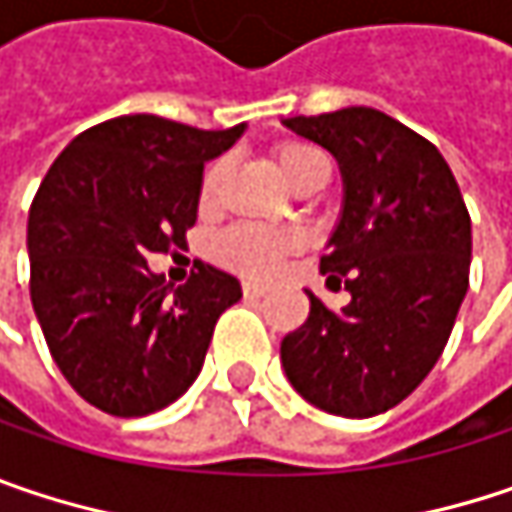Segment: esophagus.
Returning a JSON list of instances; mask_svg holds the SVG:
<instances>
[{
    "mask_svg": "<svg viewBox=\"0 0 512 512\" xmlns=\"http://www.w3.org/2000/svg\"><path fill=\"white\" fill-rule=\"evenodd\" d=\"M243 293L246 296H266L269 284H263V281H243Z\"/></svg>",
    "mask_w": 512,
    "mask_h": 512,
    "instance_id": "1",
    "label": "esophagus"
}]
</instances>
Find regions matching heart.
I'll return each mask as SVG.
<instances>
[{"mask_svg": "<svg viewBox=\"0 0 512 512\" xmlns=\"http://www.w3.org/2000/svg\"><path fill=\"white\" fill-rule=\"evenodd\" d=\"M275 163L281 169V175L287 178V184L296 190L304 184L310 175L328 172L325 155L310 146V143H284L275 149ZM222 163H210L202 175L199 184V208L213 210L219 199V184H222ZM296 249V237L287 231H269V228H257V225H237L231 231H225L216 243V255L225 260L228 266L249 272V275H266L275 269V263L284 255H290Z\"/></svg>", "mask_w": 512, "mask_h": 512, "instance_id": "heart-1", "label": "heart"}]
</instances>
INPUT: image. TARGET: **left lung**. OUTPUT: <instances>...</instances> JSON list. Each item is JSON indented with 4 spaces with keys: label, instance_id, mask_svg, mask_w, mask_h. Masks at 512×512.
Returning a JSON list of instances; mask_svg holds the SVG:
<instances>
[{
    "label": "left lung",
    "instance_id": "8db88e82",
    "mask_svg": "<svg viewBox=\"0 0 512 512\" xmlns=\"http://www.w3.org/2000/svg\"><path fill=\"white\" fill-rule=\"evenodd\" d=\"M284 125L340 163L343 216L319 269L351 293L340 313L307 293L304 325L281 343L284 372L325 413H387L428 378L451 337L469 290V210L440 149L375 108Z\"/></svg>",
    "mask_w": 512,
    "mask_h": 512
}]
</instances>
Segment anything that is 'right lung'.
<instances>
[{
    "label": "right lung",
    "mask_w": 512,
    "mask_h": 512,
    "mask_svg": "<svg viewBox=\"0 0 512 512\" xmlns=\"http://www.w3.org/2000/svg\"><path fill=\"white\" fill-rule=\"evenodd\" d=\"M246 125L202 131L131 114L81 131L49 166L28 210L31 304L70 387L111 416L163 410L202 372L240 281L196 263L166 284L146 257L184 246L205 163Z\"/></svg>",
    "instance_id": "right-lung-1"
}]
</instances>
